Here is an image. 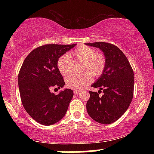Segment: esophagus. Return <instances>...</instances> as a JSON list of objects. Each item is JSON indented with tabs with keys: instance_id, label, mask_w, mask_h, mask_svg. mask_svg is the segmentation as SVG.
<instances>
[{
	"instance_id": "1",
	"label": "esophagus",
	"mask_w": 154,
	"mask_h": 154,
	"mask_svg": "<svg viewBox=\"0 0 154 154\" xmlns=\"http://www.w3.org/2000/svg\"><path fill=\"white\" fill-rule=\"evenodd\" d=\"M74 93H75V95H78L79 93V91H74Z\"/></svg>"
}]
</instances>
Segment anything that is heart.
Returning a JSON list of instances; mask_svg holds the SVG:
<instances>
[{
    "mask_svg": "<svg viewBox=\"0 0 154 154\" xmlns=\"http://www.w3.org/2000/svg\"><path fill=\"white\" fill-rule=\"evenodd\" d=\"M72 58L82 63L80 75H71L65 79L66 85L70 89L80 90L90 84L93 77H99L103 73L106 66V59L103 54L98 53L95 49L86 45H80L69 55L63 54L57 61V68L60 73L67 75L71 71Z\"/></svg>",
    "mask_w": 154,
    "mask_h": 154,
    "instance_id": "obj_1",
    "label": "heart"
}]
</instances>
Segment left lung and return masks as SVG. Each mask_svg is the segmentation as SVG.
I'll use <instances>...</instances> for the list:
<instances>
[{
    "label": "left lung",
    "mask_w": 154,
    "mask_h": 154,
    "mask_svg": "<svg viewBox=\"0 0 154 154\" xmlns=\"http://www.w3.org/2000/svg\"><path fill=\"white\" fill-rule=\"evenodd\" d=\"M86 45L100 48L106 57L103 73L91 85L100 90L89 91L87 111L97 122L111 124L122 116L131 103L134 91L133 70L125 55L116 45L105 42ZM101 89L104 94L99 97Z\"/></svg>",
    "instance_id": "obj_1"
}]
</instances>
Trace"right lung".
Segmentation results:
<instances>
[{"instance_id": "1", "label": "right lung", "mask_w": 154, "mask_h": 154, "mask_svg": "<svg viewBox=\"0 0 154 154\" xmlns=\"http://www.w3.org/2000/svg\"><path fill=\"white\" fill-rule=\"evenodd\" d=\"M75 45L47 44L38 47L26 56L19 70L18 85L23 106L41 125L48 126L58 122L68 109L74 95L72 90L65 89L58 95L51 90L64 86L57 61Z\"/></svg>"}]
</instances>
